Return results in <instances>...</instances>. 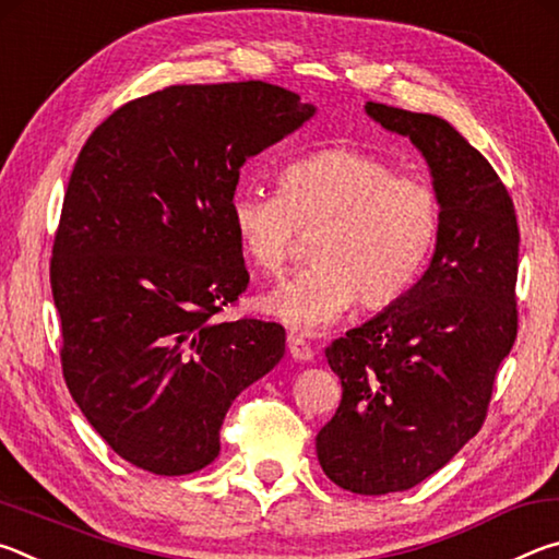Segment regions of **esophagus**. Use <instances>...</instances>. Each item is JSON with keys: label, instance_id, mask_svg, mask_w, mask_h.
<instances>
[{"label": "esophagus", "instance_id": "obj_1", "mask_svg": "<svg viewBox=\"0 0 559 559\" xmlns=\"http://www.w3.org/2000/svg\"><path fill=\"white\" fill-rule=\"evenodd\" d=\"M288 353L293 359H298V362H310L316 355L308 340L302 335H296V333H288Z\"/></svg>", "mask_w": 559, "mask_h": 559}]
</instances>
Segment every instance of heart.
Masks as SVG:
<instances>
[{
    "instance_id": "heart-1",
    "label": "heart",
    "mask_w": 559,
    "mask_h": 559,
    "mask_svg": "<svg viewBox=\"0 0 559 559\" xmlns=\"http://www.w3.org/2000/svg\"><path fill=\"white\" fill-rule=\"evenodd\" d=\"M229 219L251 266L278 273L300 234H313V266L263 293L259 308L300 333L333 325L359 298L386 308L409 290L439 239L441 200L427 179L396 173L357 147H325L293 159L278 192L239 187Z\"/></svg>"
}]
</instances>
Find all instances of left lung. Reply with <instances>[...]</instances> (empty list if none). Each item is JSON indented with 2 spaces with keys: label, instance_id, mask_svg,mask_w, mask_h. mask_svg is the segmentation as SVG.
I'll use <instances>...</instances> for the list:
<instances>
[{
  "label": "left lung",
  "instance_id": "left-lung-1",
  "mask_svg": "<svg viewBox=\"0 0 559 559\" xmlns=\"http://www.w3.org/2000/svg\"><path fill=\"white\" fill-rule=\"evenodd\" d=\"M412 140L441 200L429 269L400 300L328 345L343 382L318 431L325 476L359 496L414 488L484 427L496 372L518 335V219L488 159L443 118L367 103Z\"/></svg>",
  "mask_w": 559,
  "mask_h": 559
}]
</instances>
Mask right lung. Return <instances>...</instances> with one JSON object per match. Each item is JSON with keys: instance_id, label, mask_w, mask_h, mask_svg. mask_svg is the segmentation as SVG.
<instances>
[{"instance_id": "add662e5", "label": "right lung", "mask_w": 559, "mask_h": 559, "mask_svg": "<svg viewBox=\"0 0 559 559\" xmlns=\"http://www.w3.org/2000/svg\"><path fill=\"white\" fill-rule=\"evenodd\" d=\"M313 116L263 81L169 86L118 108L75 159L51 257L63 380L132 466H210L231 402L286 353L278 323L214 316L249 286L229 219L241 167Z\"/></svg>"}]
</instances>
